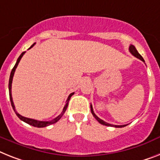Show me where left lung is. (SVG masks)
Listing matches in <instances>:
<instances>
[{"instance_id":"left-lung-1","label":"left lung","mask_w":160,"mask_h":160,"mask_svg":"<svg viewBox=\"0 0 160 160\" xmlns=\"http://www.w3.org/2000/svg\"><path fill=\"white\" fill-rule=\"evenodd\" d=\"M129 51L131 52V54L132 55H134L135 57H137V59H141L142 61L145 62V60H144V59L142 58V56L141 55H140L139 53H138V51H137V49H136V47L133 46V45H131L130 47H129ZM91 111H92V115L94 116L95 118H96L97 121H98L101 124H103V125H105V126H109V127H114V128H123V127L127 126L128 124H125V125H113V124H110V123H108V122H105L104 120L101 119V118H99V117H97V116L96 115V113H94V111H93V108H92V105H91Z\"/></svg>"}]
</instances>
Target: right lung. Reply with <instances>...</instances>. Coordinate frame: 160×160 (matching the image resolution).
I'll return each instance as SVG.
<instances>
[{"label": "right lung", "mask_w": 160, "mask_h": 160, "mask_svg": "<svg viewBox=\"0 0 160 160\" xmlns=\"http://www.w3.org/2000/svg\"><path fill=\"white\" fill-rule=\"evenodd\" d=\"M34 45H35V43H34L33 45H32L31 47H30V48H32V47H33ZM24 53H25V51L21 54L20 55H19V57H18V59H17L16 64H15V65L14 66V68H13L11 72H10V80H9V93H10V103H11V105H12V107H13V109L14 110V112H15V113H16V115L18 116L19 119H21L22 121H23V122H27L28 124L32 125V126L36 127V128H45V127H47V126H49V125H51V124H53V123H55V122H58V121H59V120L61 118V117L63 116V114L64 113V112L66 111V109H67V107H68V101H69V100H70L71 96L74 94V92H72V93H71V94L68 96V99H67V101H66L65 105H64V109H63V111H62V113H60L59 116H57L56 118H54L53 120H51V121H39V120L32 119V118H26V117H23V116L20 115V114H19V113H18L16 110H15V107H14V102H13V99H12V95H11V86H12V81H13V77H14L15 69H16L17 66H18V63H19V61H20L21 58L23 57V55H24Z\"/></svg>", "instance_id": "right-lung-1"}]
</instances>
